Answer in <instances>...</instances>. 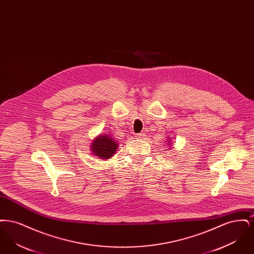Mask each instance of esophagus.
Instances as JSON below:
<instances>
[{"instance_id": "1", "label": "esophagus", "mask_w": 254, "mask_h": 254, "mask_svg": "<svg viewBox=\"0 0 254 254\" xmlns=\"http://www.w3.org/2000/svg\"><path fill=\"white\" fill-rule=\"evenodd\" d=\"M135 138H136V139H139V140L145 139V133H137V134H135Z\"/></svg>"}]
</instances>
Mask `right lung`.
I'll return each instance as SVG.
<instances>
[{
	"mask_svg": "<svg viewBox=\"0 0 254 254\" xmlns=\"http://www.w3.org/2000/svg\"><path fill=\"white\" fill-rule=\"evenodd\" d=\"M118 144L109 135H100L93 141L91 149L92 153L102 159H109L115 152Z\"/></svg>",
	"mask_w": 254,
	"mask_h": 254,
	"instance_id": "right-lung-1",
	"label": "right lung"
}]
</instances>
